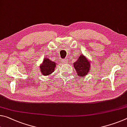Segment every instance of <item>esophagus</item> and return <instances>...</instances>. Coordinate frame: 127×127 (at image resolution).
Returning a JSON list of instances; mask_svg holds the SVG:
<instances>
[{"label":"esophagus","instance_id":"esophagus-1","mask_svg":"<svg viewBox=\"0 0 127 127\" xmlns=\"http://www.w3.org/2000/svg\"><path fill=\"white\" fill-rule=\"evenodd\" d=\"M62 62H63V63L65 64V63H66V62H67V60H66V59H63V61H62Z\"/></svg>","mask_w":127,"mask_h":127}]
</instances>
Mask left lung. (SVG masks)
Masks as SVG:
<instances>
[{
  "label": "left lung",
  "mask_w": 127,
  "mask_h": 127,
  "mask_svg": "<svg viewBox=\"0 0 127 127\" xmlns=\"http://www.w3.org/2000/svg\"><path fill=\"white\" fill-rule=\"evenodd\" d=\"M73 67L75 68L78 77L81 78L88 74L91 65L90 61L85 56L80 55L77 60L73 63Z\"/></svg>",
  "instance_id": "obj_1"
}]
</instances>
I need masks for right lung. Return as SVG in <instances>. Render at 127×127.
<instances>
[{
	"label": "right lung",
	"mask_w": 127,
	"mask_h": 127,
	"mask_svg": "<svg viewBox=\"0 0 127 127\" xmlns=\"http://www.w3.org/2000/svg\"><path fill=\"white\" fill-rule=\"evenodd\" d=\"M57 63L50 60L48 58H45L43 62L40 64L39 68L42 74L44 76H49L53 73L55 69Z\"/></svg>",
	"instance_id": "right-lung-1"
}]
</instances>
